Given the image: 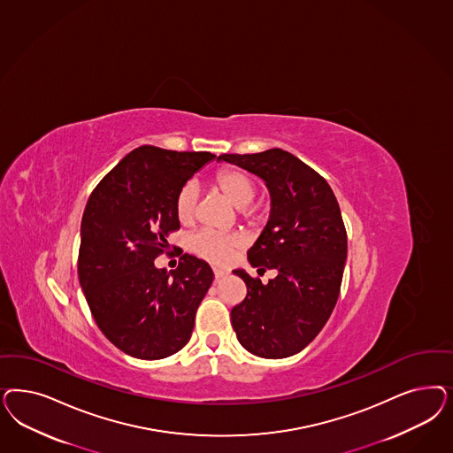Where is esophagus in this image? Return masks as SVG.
<instances>
[{"label":"esophagus","mask_w":453,"mask_h":453,"mask_svg":"<svg viewBox=\"0 0 453 453\" xmlns=\"http://www.w3.org/2000/svg\"><path fill=\"white\" fill-rule=\"evenodd\" d=\"M213 273H215V278H217V280L228 275V272H226V270H223V268H213Z\"/></svg>","instance_id":"1"}]
</instances>
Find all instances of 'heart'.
Instances as JSON below:
<instances>
[{
    "mask_svg": "<svg viewBox=\"0 0 453 453\" xmlns=\"http://www.w3.org/2000/svg\"><path fill=\"white\" fill-rule=\"evenodd\" d=\"M215 185L230 203L238 210L249 206L255 198V183L250 176L238 172V170H221L215 176ZM196 196L198 191L195 183H187L176 196V217L180 221H190L196 208ZM243 245L242 236L238 234H221L215 232H198L188 238V250L198 258L210 263H223L230 258L234 250Z\"/></svg>",
    "mask_w": 453,
    "mask_h": 453,
    "instance_id": "1",
    "label": "heart"
}]
</instances>
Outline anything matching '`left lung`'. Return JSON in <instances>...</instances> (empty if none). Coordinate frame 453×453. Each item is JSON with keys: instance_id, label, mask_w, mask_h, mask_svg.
Returning a JSON list of instances; mask_svg holds the SVG:
<instances>
[{"instance_id": "8db88e82", "label": "left lung", "mask_w": 453, "mask_h": 453, "mask_svg": "<svg viewBox=\"0 0 453 453\" xmlns=\"http://www.w3.org/2000/svg\"><path fill=\"white\" fill-rule=\"evenodd\" d=\"M262 178L270 191V219L249 250L258 273L277 270L268 283L234 270L247 283L232 310L238 342L262 358H285L320 334L335 308L347 260V232L330 185L292 153L272 148L253 155H219Z\"/></svg>"}]
</instances>
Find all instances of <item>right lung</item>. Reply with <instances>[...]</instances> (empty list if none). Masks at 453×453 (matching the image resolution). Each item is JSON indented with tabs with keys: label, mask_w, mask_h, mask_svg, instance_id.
<instances>
[{
	"label": "right lung",
	"mask_w": 453,
	"mask_h": 453,
	"mask_svg": "<svg viewBox=\"0 0 453 453\" xmlns=\"http://www.w3.org/2000/svg\"><path fill=\"white\" fill-rule=\"evenodd\" d=\"M217 157L143 145L128 153L93 190L81 219L78 275L91 315L115 347L160 360L190 340L195 315L213 272L181 255L178 268L155 266L180 228L176 196Z\"/></svg>",
	"instance_id": "right-lung-1"
}]
</instances>
